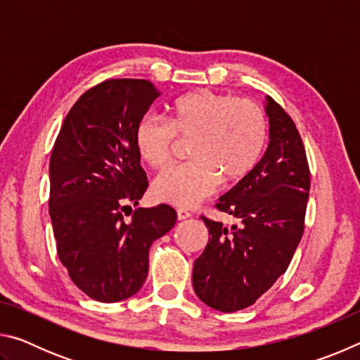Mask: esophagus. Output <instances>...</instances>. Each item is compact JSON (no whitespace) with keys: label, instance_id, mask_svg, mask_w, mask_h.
Here are the masks:
<instances>
[{"label":"esophagus","instance_id":"34e87169","mask_svg":"<svg viewBox=\"0 0 360 360\" xmlns=\"http://www.w3.org/2000/svg\"><path fill=\"white\" fill-rule=\"evenodd\" d=\"M176 214H178L179 221H184V219H188V217L192 216V212H188V211L184 210V208H179V210H176Z\"/></svg>","mask_w":360,"mask_h":360}]
</instances>
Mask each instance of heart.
<instances>
[{"label":"heart","mask_w":360,"mask_h":360,"mask_svg":"<svg viewBox=\"0 0 360 360\" xmlns=\"http://www.w3.org/2000/svg\"><path fill=\"white\" fill-rule=\"evenodd\" d=\"M268 138V120L257 103L197 90L176 98L168 120L148 114L135 129V146L146 165L162 169L173 160L178 139L192 160L163 172L152 184L158 202L193 206L217 191L221 179L236 182L257 167Z\"/></svg>","instance_id":"obj_1"}]
</instances>
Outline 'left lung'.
<instances>
[{
    "label": "left lung",
    "mask_w": 360,
    "mask_h": 360,
    "mask_svg": "<svg viewBox=\"0 0 360 360\" xmlns=\"http://www.w3.org/2000/svg\"><path fill=\"white\" fill-rule=\"evenodd\" d=\"M270 143L251 173L216 208L240 219L229 229L202 216L210 240L195 260V294L222 313L248 308L284 275L304 230L309 167L294 120L268 96Z\"/></svg>",
    "instance_id": "1"
}]
</instances>
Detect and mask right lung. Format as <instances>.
Instances as JSON below:
<instances>
[{
    "mask_svg": "<svg viewBox=\"0 0 360 360\" xmlns=\"http://www.w3.org/2000/svg\"><path fill=\"white\" fill-rule=\"evenodd\" d=\"M158 95L146 79H106L79 96L53 144L49 214L57 254L94 300L136 294L150 245L176 224L168 205L131 208L149 186L135 129Z\"/></svg>",
    "mask_w": 360,
    "mask_h": 360,
    "instance_id": "1",
    "label": "right lung"
}]
</instances>
